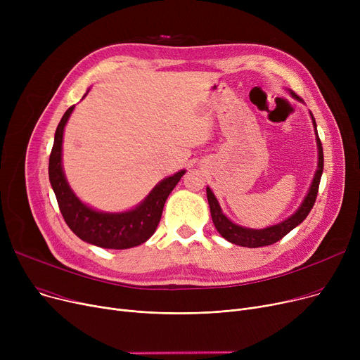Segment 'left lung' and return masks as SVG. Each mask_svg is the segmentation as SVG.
I'll return each mask as SVG.
<instances>
[{
	"label": "left lung",
	"instance_id": "8db88e82",
	"mask_svg": "<svg viewBox=\"0 0 360 360\" xmlns=\"http://www.w3.org/2000/svg\"><path fill=\"white\" fill-rule=\"evenodd\" d=\"M290 96L296 101H300L297 94L292 90H289ZM302 102V101H300ZM314 131H315V140H316V148H318V166L315 170V175L312 178V182L309 185V190L307 195L304 197V201L300 202L297 207V210L285 219L280 223H276L273 226H267V228L262 229H251V228H245V226L233 223L228 216H226L221 210V207L210 190V186H207V200H209L210 205V213L213 223L216 226L217 232L231 243L239 245V247H247V248H258V247H267V245L276 243L280 240L283 236H286L290 231H293L296 226H299L302 221L307 219L311 209L314 207V202L316 200L318 194V186L321 181V175H323V169H324V155H323V146H321L319 137H318V131H316V122L312 115V112H309Z\"/></svg>",
	"mask_w": 360,
	"mask_h": 360
}]
</instances>
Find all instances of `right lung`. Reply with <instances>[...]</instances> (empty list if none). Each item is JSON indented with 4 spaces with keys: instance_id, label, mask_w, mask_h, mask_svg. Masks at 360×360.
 I'll list each match as a JSON object with an SVG mask.
<instances>
[{
    "instance_id": "obj_1",
    "label": "right lung",
    "mask_w": 360,
    "mask_h": 360,
    "mask_svg": "<svg viewBox=\"0 0 360 360\" xmlns=\"http://www.w3.org/2000/svg\"><path fill=\"white\" fill-rule=\"evenodd\" d=\"M89 90L90 89H87L83 98L87 96ZM74 108L72 105L67 109L56 127L53 147L49 156V181L61 214L68 228L87 243L106 250L139 247L156 232L163 205L186 170L182 169L172 176L162 179L140 204L127 212L109 213L93 209L71 190L63 167L64 129Z\"/></svg>"
}]
</instances>
